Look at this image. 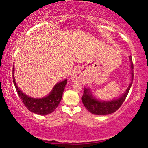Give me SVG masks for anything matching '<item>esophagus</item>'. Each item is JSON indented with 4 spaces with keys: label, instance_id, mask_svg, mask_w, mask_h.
I'll use <instances>...</instances> for the list:
<instances>
[{
    "label": "esophagus",
    "instance_id": "1",
    "mask_svg": "<svg viewBox=\"0 0 148 148\" xmlns=\"http://www.w3.org/2000/svg\"><path fill=\"white\" fill-rule=\"evenodd\" d=\"M85 75L79 68L75 69L73 72L71 79L73 82H83L84 80Z\"/></svg>",
    "mask_w": 148,
    "mask_h": 148
}]
</instances>
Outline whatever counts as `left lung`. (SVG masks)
Returning a JSON list of instances; mask_svg holds the SVG:
<instances>
[{"mask_svg": "<svg viewBox=\"0 0 148 148\" xmlns=\"http://www.w3.org/2000/svg\"><path fill=\"white\" fill-rule=\"evenodd\" d=\"M129 59H130L131 68V83L124 94L121 95L119 98L114 99L110 101L99 100L93 96L90 88H84V94L82 97V100L84 106L89 112L96 115H106L112 114L120 108L129 94L133 80V64L131 56H129Z\"/></svg>", "mask_w": 148, "mask_h": 148, "instance_id": "8db88e82", "label": "left lung"}]
</instances>
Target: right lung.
<instances>
[{
	"instance_id": "1",
	"label": "right lung",
	"mask_w": 148,
	"mask_h": 148,
	"mask_svg": "<svg viewBox=\"0 0 148 148\" xmlns=\"http://www.w3.org/2000/svg\"><path fill=\"white\" fill-rule=\"evenodd\" d=\"M13 74L14 66L13 68L14 85L19 98L21 99L22 102L28 110L32 112L40 115H47L54 112L61 100L62 93L64 92L66 85L67 84V79H64L56 84L54 86L51 92H50L47 96L42 98H34L25 94L19 90L16 84Z\"/></svg>"
}]
</instances>
